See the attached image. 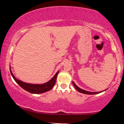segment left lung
<instances>
[{
  "label": "left lung",
  "mask_w": 124,
  "mask_h": 124,
  "mask_svg": "<svg viewBox=\"0 0 124 124\" xmlns=\"http://www.w3.org/2000/svg\"><path fill=\"white\" fill-rule=\"evenodd\" d=\"M73 86H75V87L76 88V89L77 90H78L79 92H80V93H82L87 94H98V93H101V92H88V91L80 89V88H79V87H78V86H76V85H75V83H74L73 82Z\"/></svg>",
  "instance_id": "1"
}]
</instances>
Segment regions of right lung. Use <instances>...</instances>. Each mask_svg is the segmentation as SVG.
I'll return each instance as SVG.
<instances>
[{
    "instance_id": "add662e5",
    "label": "right lung",
    "mask_w": 124,
    "mask_h": 124,
    "mask_svg": "<svg viewBox=\"0 0 124 124\" xmlns=\"http://www.w3.org/2000/svg\"><path fill=\"white\" fill-rule=\"evenodd\" d=\"M10 70L11 75L14 79V80L16 81L17 83L21 87L24 89L25 90L33 94H39V93H43L45 92H48V91L50 90L53 87L54 85H55V82H56V78H57L58 74L59 73V71L56 72L54 76L50 80L48 81L46 83L41 84V85H38V84H30L27 83H24V82H22V81L18 80L17 79L15 78V76L13 75L12 70H11L10 68Z\"/></svg>"
}]
</instances>
